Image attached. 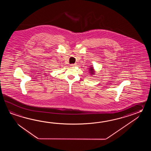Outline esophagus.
<instances>
[{"instance_id":"esophagus-1","label":"esophagus","mask_w":151,"mask_h":151,"mask_svg":"<svg viewBox=\"0 0 151 151\" xmlns=\"http://www.w3.org/2000/svg\"><path fill=\"white\" fill-rule=\"evenodd\" d=\"M76 66V64H71V67H74V66Z\"/></svg>"}]
</instances>
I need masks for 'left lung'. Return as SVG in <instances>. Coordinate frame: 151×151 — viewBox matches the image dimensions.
<instances>
[{"instance_id":"left-lung-1","label":"left lung","mask_w":151,"mask_h":151,"mask_svg":"<svg viewBox=\"0 0 151 151\" xmlns=\"http://www.w3.org/2000/svg\"><path fill=\"white\" fill-rule=\"evenodd\" d=\"M91 68V70H90V73H91V74H93V68L92 67V68Z\"/></svg>"}]
</instances>
